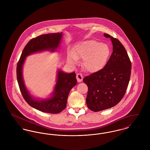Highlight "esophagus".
I'll return each mask as SVG.
<instances>
[{"instance_id": "esophagus-1", "label": "esophagus", "mask_w": 150, "mask_h": 150, "mask_svg": "<svg viewBox=\"0 0 150 150\" xmlns=\"http://www.w3.org/2000/svg\"><path fill=\"white\" fill-rule=\"evenodd\" d=\"M76 78H77L78 82H81L82 81V79H83V76H82V74L81 73H78L76 75Z\"/></svg>"}]
</instances>
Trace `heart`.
I'll list each match as a JSON object with an SVG mask.
<instances>
[{"instance_id":"heart-1","label":"heart","mask_w":150,"mask_h":150,"mask_svg":"<svg viewBox=\"0 0 150 150\" xmlns=\"http://www.w3.org/2000/svg\"><path fill=\"white\" fill-rule=\"evenodd\" d=\"M110 55L109 47L94 40L79 43L74 48L73 55L68 56V62L72 64L77 63L78 59H83V67L90 73L101 70L107 63Z\"/></svg>"}]
</instances>
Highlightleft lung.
<instances>
[{
  "mask_svg": "<svg viewBox=\"0 0 150 150\" xmlns=\"http://www.w3.org/2000/svg\"><path fill=\"white\" fill-rule=\"evenodd\" d=\"M113 45V52L101 70L85 77L83 81L88 86L87 107L94 112L112 108L125 94L131 74L132 63L126 50L117 38L108 34Z\"/></svg>",
  "mask_w": 150,
  "mask_h": 150,
  "instance_id": "8db88e82",
  "label": "left lung"
}]
</instances>
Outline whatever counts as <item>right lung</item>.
<instances>
[{"label":"right lung","mask_w":150,"mask_h":150,"mask_svg":"<svg viewBox=\"0 0 150 150\" xmlns=\"http://www.w3.org/2000/svg\"><path fill=\"white\" fill-rule=\"evenodd\" d=\"M62 37V33H57L43 34L33 38L24 47L17 65V82L25 100L32 107L43 112L59 113L65 108L69 93L77 84L76 74L74 72L68 74L59 70L53 96L47 99L40 100L30 95L25 87L22 74L23 66L26 57L31 54L48 50L52 51L55 50Z\"/></svg>","instance_id":"right-lung-1"}]
</instances>
